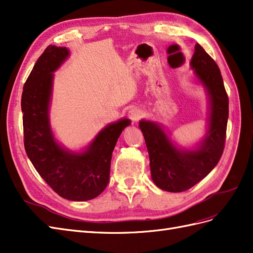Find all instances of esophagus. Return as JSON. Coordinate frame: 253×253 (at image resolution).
Wrapping results in <instances>:
<instances>
[{
	"label": "esophagus",
	"mask_w": 253,
	"mask_h": 253,
	"mask_svg": "<svg viewBox=\"0 0 253 253\" xmlns=\"http://www.w3.org/2000/svg\"><path fill=\"white\" fill-rule=\"evenodd\" d=\"M127 115H128L129 119H131L133 122H135L137 120H139L143 116V112L138 108H132L128 110Z\"/></svg>",
	"instance_id": "obj_1"
}]
</instances>
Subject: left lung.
I'll use <instances>...</instances> for the list:
<instances>
[{
    "label": "left lung",
    "mask_w": 253,
    "mask_h": 253,
    "mask_svg": "<svg viewBox=\"0 0 253 253\" xmlns=\"http://www.w3.org/2000/svg\"><path fill=\"white\" fill-rule=\"evenodd\" d=\"M197 85L208 98V117L203 138L182 147L157 121L141 119L139 127L147 144L151 177L168 192H182L208 175L223 154L229 102L220 71L214 60L196 43L190 61Z\"/></svg>",
    "instance_id": "1"
}]
</instances>
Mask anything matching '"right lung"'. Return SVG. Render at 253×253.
Returning <instances> with one entry per match:
<instances>
[{"instance_id":"right-lung-1","label":"right lung","mask_w":253,"mask_h":253,"mask_svg":"<svg viewBox=\"0 0 253 253\" xmlns=\"http://www.w3.org/2000/svg\"><path fill=\"white\" fill-rule=\"evenodd\" d=\"M70 56L66 47L49 45L27 78L21 100L24 145L35 169L57 194L85 202L108 186L112 153L131 120L121 118L105 126L80 150L67 149L56 138L49 118L53 78Z\"/></svg>"}]
</instances>
